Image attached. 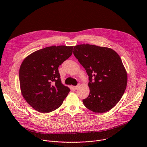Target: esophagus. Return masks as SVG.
Returning <instances> with one entry per match:
<instances>
[{
    "mask_svg": "<svg viewBox=\"0 0 147 147\" xmlns=\"http://www.w3.org/2000/svg\"><path fill=\"white\" fill-rule=\"evenodd\" d=\"M78 87H79V85H78V86H74V87H73V88H74V90H77Z\"/></svg>",
    "mask_w": 147,
    "mask_h": 147,
    "instance_id": "obj_1",
    "label": "esophagus"
}]
</instances>
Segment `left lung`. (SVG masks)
Instances as JSON below:
<instances>
[{"label": "left lung", "mask_w": 147, "mask_h": 147, "mask_svg": "<svg viewBox=\"0 0 147 147\" xmlns=\"http://www.w3.org/2000/svg\"><path fill=\"white\" fill-rule=\"evenodd\" d=\"M73 50L89 77L90 94L82 100L84 106L95 113L110 111L127 86V74L120 57L111 48L94 45H78Z\"/></svg>", "instance_id": "obj_1"}]
</instances>
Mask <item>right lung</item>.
I'll use <instances>...</instances> for the list:
<instances>
[{
  "label": "right lung",
  "mask_w": 147,
  "mask_h": 147,
  "mask_svg": "<svg viewBox=\"0 0 147 147\" xmlns=\"http://www.w3.org/2000/svg\"><path fill=\"white\" fill-rule=\"evenodd\" d=\"M73 47L52 46L27 56L21 65L22 95L35 110L43 113L59 108L70 90L62 84L58 67L71 56Z\"/></svg>",
  "instance_id": "1"
}]
</instances>
